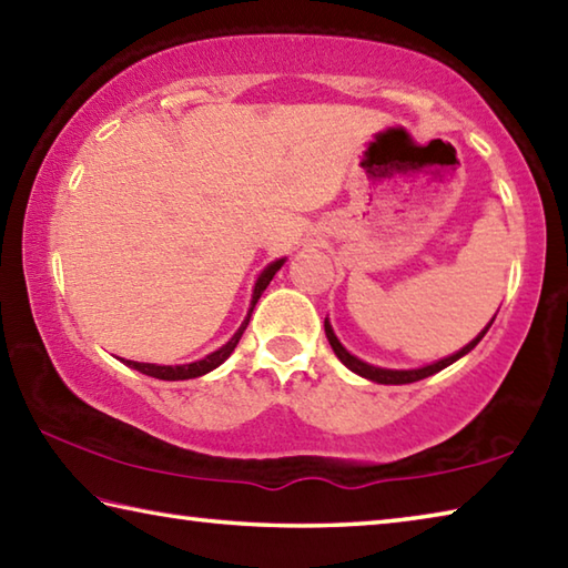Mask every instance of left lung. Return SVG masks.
Wrapping results in <instances>:
<instances>
[{"instance_id":"obj_1","label":"left lung","mask_w":568,"mask_h":568,"mask_svg":"<svg viewBox=\"0 0 568 568\" xmlns=\"http://www.w3.org/2000/svg\"><path fill=\"white\" fill-rule=\"evenodd\" d=\"M491 323H494V320H491ZM491 323H489L487 327H484L481 333H479L477 337H474L467 347H462L459 353L449 355V357H445V359H439V363H435V365L419 367V369H383V367H373V365L363 363V359H357L355 355H349L347 349H345L343 345H339V339L335 337L333 327H329L327 320H325V335H327L329 347H333L335 355L339 357V363L353 369V373H357L359 377H367V379H373V383H379V385H409V383H417V379H425V377H429V375L439 373V369H445V367L452 365V363H457V359H459L462 355H467L469 349H474V345L479 343V339L484 337V333H487V329L491 327Z\"/></svg>"}]
</instances>
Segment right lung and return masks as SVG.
I'll list each match as a JSON object with an SVG mask.
<instances>
[{
	"instance_id": "obj_1",
	"label": "right lung",
	"mask_w": 568,
	"mask_h": 568,
	"mask_svg": "<svg viewBox=\"0 0 568 568\" xmlns=\"http://www.w3.org/2000/svg\"><path fill=\"white\" fill-rule=\"evenodd\" d=\"M281 265H283V261H275V263L267 265L265 271L261 273V277H257V283H255V291H253V301H251L248 317L243 320V325H241L239 333H235V335L229 339V343H225L221 349H215V353H211L209 357L199 359V363L176 365V367H171V365H149V363H131V359H123V363H126V365L133 367V369H139V373H143V375L156 377V379H191V377H201V375H205V373H211V369L219 367V365L223 363V359L231 357L235 345H239V339L243 337V329L248 327V323H251V313H253V307H255V303H257V297L263 295L267 283L273 281V275H275L277 271H281Z\"/></svg>"
}]
</instances>
